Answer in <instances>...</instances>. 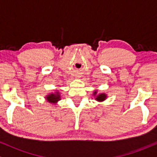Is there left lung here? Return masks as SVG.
<instances>
[{
	"instance_id": "left-lung-1",
	"label": "left lung",
	"mask_w": 157,
	"mask_h": 157,
	"mask_svg": "<svg viewBox=\"0 0 157 157\" xmlns=\"http://www.w3.org/2000/svg\"><path fill=\"white\" fill-rule=\"evenodd\" d=\"M94 94H96V91H94ZM106 97V95L105 94H100V95H98L96 97V100H98V101H102V100H104L105 99Z\"/></svg>"
}]
</instances>
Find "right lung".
I'll use <instances>...</instances> for the list:
<instances>
[{
    "mask_svg": "<svg viewBox=\"0 0 157 157\" xmlns=\"http://www.w3.org/2000/svg\"><path fill=\"white\" fill-rule=\"evenodd\" d=\"M60 94H59L58 92L56 94H51L47 97V100L49 102H52V103H55L56 102L60 100Z\"/></svg>",
    "mask_w": 157,
    "mask_h": 157,
    "instance_id": "add662e5",
    "label": "right lung"
}]
</instances>
